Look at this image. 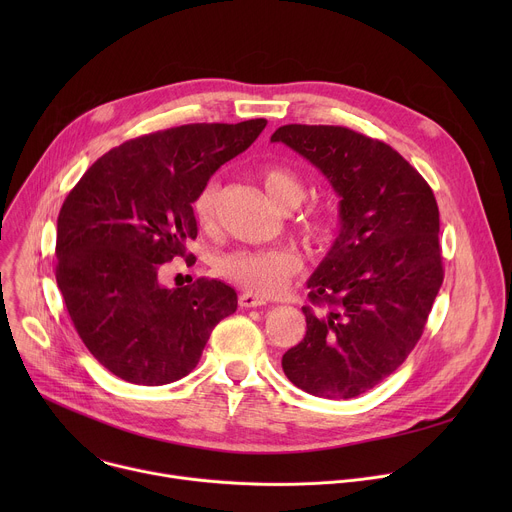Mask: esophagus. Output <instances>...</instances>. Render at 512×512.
<instances>
[{
  "mask_svg": "<svg viewBox=\"0 0 512 512\" xmlns=\"http://www.w3.org/2000/svg\"><path fill=\"white\" fill-rule=\"evenodd\" d=\"M239 306L249 310V308H261V306H267V300L265 298H259V296H253V294H241L239 296Z\"/></svg>",
  "mask_w": 512,
  "mask_h": 512,
  "instance_id": "esophagus-1",
  "label": "esophagus"
}]
</instances>
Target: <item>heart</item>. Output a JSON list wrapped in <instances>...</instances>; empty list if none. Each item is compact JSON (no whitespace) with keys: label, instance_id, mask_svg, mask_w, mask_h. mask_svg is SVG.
<instances>
[{"label":"heart","instance_id":"heart-1","mask_svg":"<svg viewBox=\"0 0 512 512\" xmlns=\"http://www.w3.org/2000/svg\"><path fill=\"white\" fill-rule=\"evenodd\" d=\"M261 186L267 198L289 210L302 202L306 190L302 180L283 166H265L259 172ZM216 196L218 182L210 180L202 186L194 200V214L200 227L208 229L214 225L216 218ZM300 237L310 245H320L330 235V221L320 214L312 212L300 218L298 223ZM218 275L237 283L239 287L259 296H271L281 291L300 271V259L285 249H267V251H235L218 259Z\"/></svg>","mask_w":512,"mask_h":512}]
</instances>
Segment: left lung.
<instances>
[{
    "label": "left lung",
    "instance_id": "left-lung-1",
    "mask_svg": "<svg viewBox=\"0 0 512 512\" xmlns=\"http://www.w3.org/2000/svg\"><path fill=\"white\" fill-rule=\"evenodd\" d=\"M271 141L304 156L340 196V231L308 279L304 340L281 367L326 399L367 393L415 348L444 281L440 210L391 145L338 125H283Z\"/></svg>",
    "mask_w": 512,
    "mask_h": 512
}]
</instances>
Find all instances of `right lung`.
Returning <instances> with one entry per match:
<instances>
[{"instance_id":"1","label":"right lung","mask_w":512,"mask_h":512,"mask_svg":"<svg viewBox=\"0 0 512 512\" xmlns=\"http://www.w3.org/2000/svg\"><path fill=\"white\" fill-rule=\"evenodd\" d=\"M265 119L192 123L141 135L99 158L66 196L56 225V283L91 354L115 377L160 387L186 377L212 328L237 310L216 279L168 289L162 263L196 239L194 200L243 154Z\"/></svg>"}]
</instances>
